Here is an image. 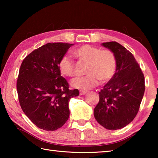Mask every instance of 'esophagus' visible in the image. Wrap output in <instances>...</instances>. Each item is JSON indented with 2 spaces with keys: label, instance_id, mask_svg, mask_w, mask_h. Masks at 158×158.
Instances as JSON below:
<instances>
[{
  "label": "esophagus",
  "instance_id": "1",
  "mask_svg": "<svg viewBox=\"0 0 158 158\" xmlns=\"http://www.w3.org/2000/svg\"><path fill=\"white\" fill-rule=\"evenodd\" d=\"M79 93H80V95H84L87 93V91H85V90H80Z\"/></svg>",
  "mask_w": 158,
  "mask_h": 158
}]
</instances>
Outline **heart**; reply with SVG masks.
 Returning <instances> with one entry per match:
<instances>
[{"label":"heart","instance_id":"b5f03b06","mask_svg":"<svg viewBox=\"0 0 158 158\" xmlns=\"http://www.w3.org/2000/svg\"><path fill=\"white\" fill-rule=\"evenodd\" d=\"M73 54L81 62L86 63V75L74 79L71 82L72 86L76 89L89 90L98 85L99 80L101 82L108 81L116 72V57L111 50L84 44L74 50ZM58 69L64 76L71 77L75 74L74 63L68 56L61 57Z\"/></svg>","mask_w":158,"mask_h":158}]
</instances>
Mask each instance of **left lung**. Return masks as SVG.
I'll return each mask as SVG.
<instances>
[{"label":"left lung","instance_id":"obj_1","mask_svg":"<svg viewBox=\"0 0 158 158\" xmlns=\"http://www.w3.org/2000/svg\"><path fill=\"white\" fill-rule=\"evenodd\" d=\"M116 57V73L99 92L94 116L102 126L116 130L133 121L145 91V80L132 53L116 42H104Z\"/></svg>","mask_w":158,"mask_h":158}]
</instances>
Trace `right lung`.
Listing matches in <instances>:
<instances>
[{
	"mask_svg": "<svg viewBox=\"0 0 158 158\" xmlns=\"http://www.w3.org/2000/svg\"><path fill=\"white\" fill-rule=\"evenodd\" d=\"M72 45L47 43L29 53L20 67L17 89L21 109L44 130L54 131L65 123L69 101L79 94L77 89H69L58 69L60 59Z\"/></svg>",
	"mask_w": 158,
	"mask_h": 158,
	"instance_id": "right-lung-1",
	"label": "right lung"
}]
</instances>
